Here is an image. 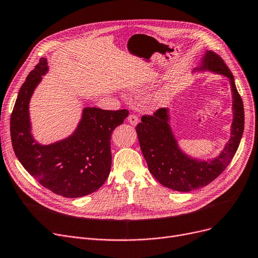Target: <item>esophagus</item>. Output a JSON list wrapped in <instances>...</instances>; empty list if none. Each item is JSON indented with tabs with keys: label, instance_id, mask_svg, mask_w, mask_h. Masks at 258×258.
<instances>
[{
	"label": "esophagus",
	"instance_id": "34e87169",
	"mask_svg": "<svg viewBox=\"0 0 258 258\" xmlns=\"http://www.w3.org/2000/svg\"><path fill=\"white\" fill-rule=\"evenodd\" d=\"M127 121L131 123L132 125H137L138 122H139V118H138V116L132 114L127 117Z\"/></svg>",
	"mask_w": 258,
	"mask_h": 258
}]
</instances>
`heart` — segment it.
Instances as JSON below:
<instances>
[{"mask_svg":"<svg viewBox=\"0 0 258 258\" xmlns=\"http://www.w3.org/2000/svg\"><path fill=\"white\" fill-rule=\"evenodd\" d=\"M165 99H166V93L162 92V93L157 95V97H156V99H155V102H156V103H162Z\"/></svg>","mask_w":258,"mask_h":258,"instance_id":"1","label":"heart"}]
</instances>
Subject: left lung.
Returning a JSON list of instances; mask_svg holds the SVG:
<instances>
[{"instance_id":"obj_1","label":"left lung","mask_w":258,"mask_h":258,"mask_svg":"<svg viewBox=\"0 0 258 258\" xmlns=\"http://www.w3.org/2000/svg\"><path fill=\"white\" fill-rule=\"evenodd\" d=\"M194 71H209L226 76L230 80L233 98L231 137L222 152L212 160H198L184 154L178 147L170 126L167 108L157 109L152 116H142L136 126L141 152L151 174L162 185L174 191L189 192L204 187L216 179L236 153L244 127V111L234 77L225 61L215 52L207 50L201 64Z\"/></svg>"}]
</instances>
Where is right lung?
<instances>
[{
  "instance_id": "right-lung-1",
  "label": "right lung",
  "mask_w": 258,
  "mask_h": 258,
  "mask_svg": "<svg viewBox=\"0 0 258 258\" xmlns=\"http://www.w3.org/2000/svg\"><path fill=\"white\" fill-rule=\"evenodd\" d=\"M47 72V60L41 58L20 88L10 118L15 154L24 169L54 194L67 198L92 194L109 175L111 133L122 124L128 110L85 107L70 137L42 145L31 135L29 101Z\"/></svg>"
}]
</instances>
